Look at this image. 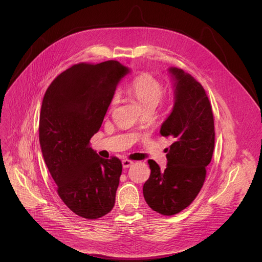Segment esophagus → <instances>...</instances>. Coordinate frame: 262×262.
I'll return each instance as SVG.
<instances>
[{"mask_svg": "<svg viewBox=\"0 0 262 262\" xmlns=\"http://www.w3.org/2000/svg\"><path fill=\"white\" fill-rule=\"evenodd\" d=\"M122 164H123V168H129L132 164H134V161L129 159H123Z\"/></svg>", "mask_w": 262, "mask_h": 262, "instance_id": "1", "label": "esophagus"}]
</instances>
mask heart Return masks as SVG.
Wrapping results in <instances>:
<instances>
[{
	"mask_svg": "<svg viewBox=\"0 0 262 262\" xmlns=\"http://www.w3.org/2000/svg\"><path fill=\"white\" fill-rule=\"evenodd\" d=\"M129 93L140 103L144 112H153L162 99L163 87L161 81L149 73H141L136 76L128 86ZM119 103V95L116 93L109 104L113 110Z\"/></svg>",
	"mask_w": 262,
	"mask_h": 262,
	"instance_id": "b5f03b06",
	"label": "heart"
}]
</instances>
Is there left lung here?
I'll return each instance as SVG.
<instances>
[{
	"mask_svg": "<svg viewBox=\"0 0 262 262\" xmlns=\"http://www.w3.org/2000/svg\"><path fill=\"white\" fill-rule=\"evenodd\" d=\"M169 71L175 81V103L160 134L171 137L174 143L167 148L164 171L148 160L150 175L143 186L147 205L163 215L181 212L200 193L215 137L211 104L203 86L182 69L170 68Z\"/></svg>",
	"mask_w": 262,
	"mask_h": 262,
	"instance_id": "obj_1",
	"label": "left lung"
}]
</instances>
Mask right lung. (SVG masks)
Returning a JSON list of instances; mask_svg holds the SVG:
<instances>
[{
	"label": "right lung",
	"mask_w": 262,
	"mask_h": 262,
	"mask_svg": "<svg viewBox=\"0 0 262 262\" xmlns=\"http://www.w3.org/2000/svg\"><path fill=\"white\" fill-rule=\"evenodd\" d=\"M128 72L116 60L73 64L51 82L41 106L39 141L57 193L69 209L88 220L104 216L115 206L122 162L100 157L90 139Z\"/></svg>",
	"instance_id": "right-lung-1"
}]
</instances>
